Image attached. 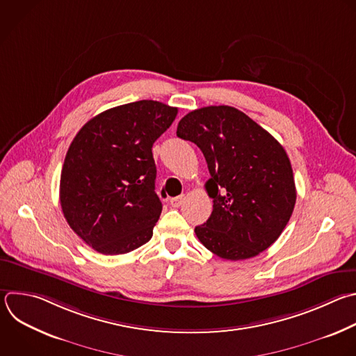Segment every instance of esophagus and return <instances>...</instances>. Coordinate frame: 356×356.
Listing matches in <instances>:
<instances>
[{
	"label": "esophagus",
	"instance_id": "34e87169",
	"mask_svg": "<svg viewBox=\"0 0 356 356\" xmlns=\"http://www.w3.org/2000/svg\"><path fill=\"white\" fill-rule=\"evenodd\" d=\"M183 202H184V195H179V197L170 198V205L175 207V208H179Z\"/></svg>",
	"mask_w": 356,
	"mask_h": 356
}]
</instances>
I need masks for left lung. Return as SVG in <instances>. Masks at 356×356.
I'll list each match as a JSON object with an SVG mask.
<instances>
[{
  "instance_id": "8db88e82",
  "label": "left lung",
  "mask_w": 356,
  "mask_h": 356,
  "mask_svg": "<svg viewBox=\"0 0 356 356\" xmlns=\"http://www.w3.org/2000/svg\"><path fill=\"white\" fill-rule=\"evenodd\" d=\"M177 137L194 143L208 165L213 200L198 241L220 259L238 261L267 250L285 229L296 202L291 161L284 147L243 111L208 106L190 111Z\"/></svg>"
}]
</instances>
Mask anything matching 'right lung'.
<instances>
[{
	"instance_id": "add662e5",
	"label": "right lung",
	"mask_w": 356,
	"mask_h": 356,
	"mask_svg": "<svg viewBox=\"0 0 356 356\" xmlns=\"http://www.w3.org/2000/svg\"><path fill=\"white\" fill-rule=\"evenodd\" d=\"M176 115L177 107L138 100L95 115L72 140L60 204L71 229L96 252L124 254L152 238L162 212L152 145Z\"/></svg>"
}]
</instances>
